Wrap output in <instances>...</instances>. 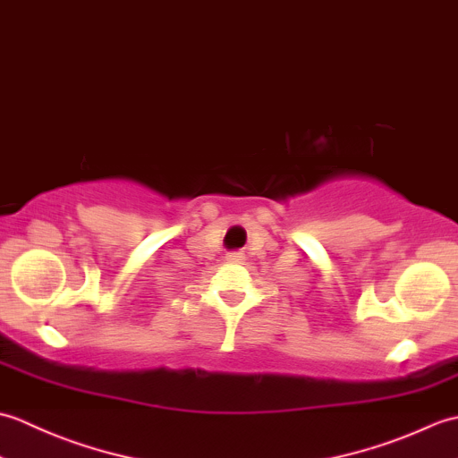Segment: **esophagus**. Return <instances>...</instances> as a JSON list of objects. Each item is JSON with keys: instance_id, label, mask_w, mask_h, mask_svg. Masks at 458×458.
Here are the masks:
<instances>
[{"instance_id": "34e87169", "label": "esophagus", "mask_w": 458, "mask_h": 458, "mask_svg": "<svg viewBox=\"0 0 458 458\" xmlns=\"http://www.w3.org/2000/svg\"><path fill=\"white\" fill-rule=\"evenodd\" d=\"M226 259L232 261V264H240V261L244 259V254H242V251H232V254H228Z\"/></svg>"}]
</instances>
